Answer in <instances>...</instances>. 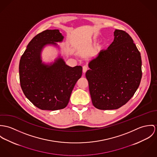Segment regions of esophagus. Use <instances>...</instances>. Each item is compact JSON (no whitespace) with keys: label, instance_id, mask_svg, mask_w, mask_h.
I'll return each instance as SVG.
<instances>
[{"label":"esophagus","instance_id":"1","mask_svg":"<svg viewBox=\"0 0 157 157\" xmlns=\"http://www.w3.org/2000/svg\"><path fill=\"white\" fill-rule=\"evenodd\" d=\"M87 70H88V67L87 66H83V67H82V71H83V73H86L87 71Z\"/></svg>","mask_w":157,"mask_h":157}]
</instances>
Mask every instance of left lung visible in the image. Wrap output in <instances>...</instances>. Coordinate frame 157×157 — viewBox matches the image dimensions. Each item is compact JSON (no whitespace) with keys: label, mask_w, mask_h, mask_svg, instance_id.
Returning <instances> with one entry per match:
<instances>
[{"label":"left lung","mask_w":157,"mask_h":157,"mask_svg":"<svg viewBox=\"0 0 157 157\" xmlns=\"http://www.w3.org/2000/svg\"><path fill=\"white\" fill-rule=\"evenodd\" d=\"M114 39L88 64L86 76L94 106L116 109L126 104L139 87L141 59L132 38L124 31L116 29Z\"/></svg>","instance_id":"left-lung-1"}]
</instances>
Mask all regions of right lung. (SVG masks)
Wrapping results in <instances>:
<instances>
[{
	"mask_svg": "<svg viewBox=\"0 0 157 157\" xmlns=\"http://www.w3.org/2000/svg\"><path fill=\"white\" fill-rule=\"evenodd\" d=\"M58 29L43 31L35 35L27 46L19 64L20 86L25 96L42 110L64 108L72 90L82 76L81 66L71 67L58 58L50 66L41 63L40 53L48 44L61 41Z\"/></svg>",
	"mask_w": 157,
	"mask_h": 157,
	"instance_id": "1",
	"label": "right lung"
}]
</instances>
